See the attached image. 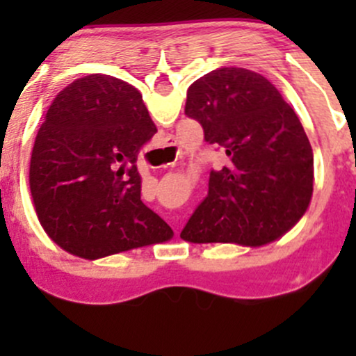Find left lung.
Instances as JSON below:
<instances>
[{
    "mask_svg": "<svg viewBox=\"0 0 356 356\" xmlns=\"http://www.w3.org/2000/svg\"><path fill=\"white\" fill-rule=\"evenodd\" d=\"M186 115L204 141L224 146L227 165L211 170L181 238L253 248L291 231L314 193V152L277 88L258 72L222 67L189 86Z\"/></svg>",
    "mask_w": 356,
    "mask_h": 356,
    "instance_id": "obj_1",
    "label": "left lung"
}]
</instances>
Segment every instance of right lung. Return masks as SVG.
I'll return each mask as SVG.
<instances>
[{"instance_id":"add662e5","label":"right lung","mask_w":356,"mask_h":356,"mask_svg":"<svg viewBox=\"0 0 356 356\" xmlns=\"http://www.w3.org/2000/svg\"><path fill=\"white\" fill-rule=\"evenodd\" d=\"M156 127L134 86L111 75L75 79L35 136L29 186L39 224L67 253L98 260L170 241L141 201L136 160Z\"/></svg>"}]
</instances>
